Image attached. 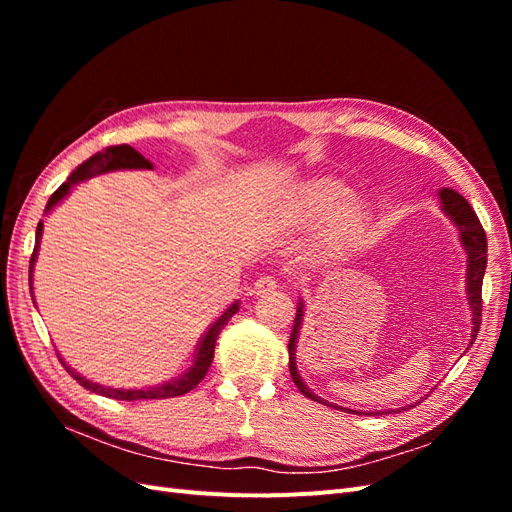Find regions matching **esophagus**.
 <instances>
[{
	"mask_svg": "<svg viewBox=\"0 0 512 512\" xmlns=\"http://www.w3.org/2000/svg\"><path fill=\"white\" fill-rule=\"evenodd\" d=\"M277 288V280L271 275H260L258 280L254 282V294H269V292H275Z\"/></svg>",
	"mask_w": 512,
	"mask_h": 512,
	"instance_id": "obj_1",
	"label": "esophagus"
}]
</instances>
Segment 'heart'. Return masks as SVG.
<instances>
[{
  "label": "heart",
  "instance_id": "heart-1",
  "mask_svg": "<svg viewBox=\"0 0 512 512\" xmlns=\"http://www.w3.org/2000/svg\"><path fill=\"white\" fill-rule=\"evenodd\" d=\"M356 194L337 179H312L292 190L286 215L294 224L324 226V241L333 247H350L367 235V213L354 203Z\"/></svg>",
  "mask_w": 512,
  "mask_h": 512
}]
</instances>
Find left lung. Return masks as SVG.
<instances>
[{"label":"left lung","instance_id":"obj_1","mask_svg":"<svg viewBox=\"0 0 512 512\" xmlns=\"http://www.w3.org/2000/svg\"><path fill=\"white\" fill-rule=\"evenodd\" d=\"M438 198H440V205H442V211L451 218V222L457 226L459 230V239H461V245L463 250H466L468 254V275H466V282H468V303H470V312H472V342L478 335V329H480V312H483V297H480V290H483V277H485V269H487V235L483 226H480L478 218L474 209L470 207V203L466 198H463L461 194H457L455 190L451 188H442L438 192ZM303 301L299 299V305H297V318H294V327H292V333H290V342H288V369H290V376H292V382L297 384V389L314 401H320V404H327L331 408H339V406H333L329 404V401L320 399L318 395H314L312 391H309V386L301 380L299 376V369H297V356H294V352H297V342H299V333H301V324H303ZM470 342V344H472ZM414 406V404H412ZM410 406V408H412ZM346 412H354V414H363L359 410H350V408H342ZM406 410V408H401ZM393 412V410H391ZM365 414H382V412H365ZM389 414V412H386Z\"/></svg>","mask_w":512,"mask_h":512}]
</instances>
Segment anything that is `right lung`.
<instances>
[{
  "label": "right lung",
  "instance_id": "1",
  "mask_svg": "<svg viewBox=\"0 0 512 512\" xmlns=\"http://www.w3.org/2000/svg\"><path fill=\"white\" fill-rule=\"evenodd\" d=\"M121 168H145V170H151L153 164L143 158L141 153H138L136 149H132L130 145H115V147H106L104 151H98L96 156H91L87 162H83L79 168L74 170V173L68 177L66 183H61L59 188L55 190V194L49 198V203H46V209L44 213H49L55 205H59L61 200H64L70 190L74 188L76 183H81L85 179H91L96 175H102V173H111V170H121ZM42 228L44 224L38 222V228H36V245H34V254H32V260H29V290H32V273H34V265H36V258H38V250H40V239H42ZM239 312V301L232 303L226 312L215 320L209 331L203 335V339H200V344L196 348V356H194V363L192 367H188V371H183L181 376L168 380L164 384H158V386H149V389H111V386H102L98 382H91L83 376L76 374V371L72 367H68L64 363V359L59 356V361L64 363V367L70 371V374L74 376V380L79 382L81 386H85L87 391H94L102 397H111V399H123V401H136V399H166V397H179V395H185L188 391H192L194 386L205 378L207 369L211 367V361H213V350H215V339H218V335L222 333V329L228 324V320L235 316Z\"/></svg>",
  "mask_w": 512,
  "mask_h": 512
}]
</instances>
